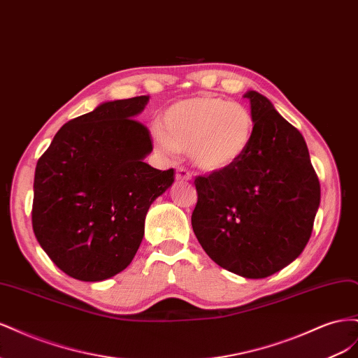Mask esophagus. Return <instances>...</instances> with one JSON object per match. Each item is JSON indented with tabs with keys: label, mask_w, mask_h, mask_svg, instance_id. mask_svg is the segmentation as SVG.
Segmentation results:
<instances>
[{
	"label": "esophagus",
	"mask_w": 358,
	"mask_h": 358,
	"mask_svg": "<svg viewBox=\"0 0 358 358\" xmlns=\"http://www.w3.org/2000/svg\"><path fill=\"white\" fill-rule=\"evenodd\" d=\"M176 180L178 182H187L191 180V173L185 167H178L176 169Z\"/></svg>",
	"instance_id": "esophagus-1"
}]
</instances>
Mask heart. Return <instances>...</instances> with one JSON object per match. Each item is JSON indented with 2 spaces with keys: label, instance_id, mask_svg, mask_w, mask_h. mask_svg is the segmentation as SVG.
I'll return each mask as SVG.
<instances>
[{
  "label": "heart",
  "instance_id": "obj_1",
  "mask_svg": "<svg viewBox=\"0 0 358 358\" xmlns=\"http://www.w3.org/2000/svg\"><path fill=\"white\" fill-rule=\"evenodd\" d=\"M255 119L239 103L200 95L178 101L164 112L161 127L152 129L159 152L189 150L192 164L216 173L236 166L251 148Z\"/></svg>",
  "mask_w": 358,
  "mask_h": 358
}]
</instances>
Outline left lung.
<instances>
[{
    "label": "left lung",
    "instance_id": "obj_1",
    "mask_svg": "<svg viewBox=\"0 0 358 358\" xmlns=\"http://www.w3.org/2000/svg\"><path fill=\"white\" fill-rule=\"evenodd\" d=\"M251 101L255 133L236 166L197 176L192 230L222 268L267 278L301 254L320 206V180L305 138L257 91Z\"/></svg>",
    "mask_w": 358,
    "mask_h": 358
}]
</instances>
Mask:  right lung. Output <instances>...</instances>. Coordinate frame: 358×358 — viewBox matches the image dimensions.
Returning a JSON list of instances; mask_svg holds the SVG:
<instances>
[{"label":"right lung","mask_w":358,"mask_h":358,"mask_svg":"<svg viewBox=\"0 0 358 358\" xmlns=\"http://www.w3.org/2000/svg\"><path fill=\"white\" fill-rule=\"evenodd\" d=\"M148 95L100 104L71 119L36 167L32 230L64 273L96 282L131 263L149 206L173 182L157 170L149 129L136 121Z\"/></svg>","instance_id":"add662e5"}]
</instances>
